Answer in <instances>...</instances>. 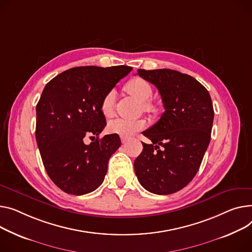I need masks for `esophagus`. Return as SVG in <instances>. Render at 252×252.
<instances>
[{
	"instance_id": "esophagus-1",
	"label": "esophagus",
	"mask_w": 252,
	"mask_h": 252,
	"mask_svg": "<svg viewBox=\"0 0 252 252\" xmlns=\"http://www.w3.org/2000/svg\"><path fill=\"white\" fill-rule=\"evenodd\" d=\"M121 141H122L123 144H125V143H126L127 139H126V138H124V137H121Z\"/></svg>"
}]
</instances>
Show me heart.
<instances>
[{"instance_id": "1", "label": "heart", "mask_w": 252, "mask_h": 252, "mask_svg": "<svg viewBox=\"0 0 252 252\" xmlns=\"http://www.w3.org/2000/svg\"><path fill=\"white\" fill-rule=\"evenodd\" d=\"M126 89L133 96L139 98L141 101L144 102V107L147 111L154 112L156 110L155 106L147 102L151 99L153 95V88L151 84L141 78L136 77L127 82L126 85ZM115 100H116V91L114 89L109 90L102 98L101 103H100V111L101 113L109 119L114 114L115 107ZM146 126V121L144 120H126V119H116L110 122L107 126V130L110 133L119 135L120 137L129 138L133 133L141 130Z\"/></svg>"}]
</instances>
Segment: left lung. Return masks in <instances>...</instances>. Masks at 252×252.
Listing matches in <instances>:
<instances>
[{
	"mask_svg": "<svg viewBox=\"0 0 252 252\" xmlns=\"http://www.w3.org/2000/svg\"><path fill=\"white\" fill-rule=\"evenodd\" d=\"M138 75L157 87L165 111L143 131L152 143H143L133 163L135 172L148 191L171 194L187 187L199 169L211 141L212 99L202 84L187 74L139 69Z\"/></svg>",
	"mask_w": 252,
	"mask_h": 252,
	"instance_id": "left-lung-1",
	"label": "left lung"
}]
</instances>
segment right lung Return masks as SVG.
I'll return each instance as SVG.
<instances>
[{
	"label": "right lung",
	"instance_id": "obj_1",
	"mask_svg": "<svg viewBox=\"0 0 252 252\" xmlns=\"http://www.w3.org/2000/svg\"><path fill=\"white\" fill-rule=\"evenodd\" d=\"M131 70L77 66L45 85L36 105L35 137L46 173L63 191L86 194L103 182L108 160L122 143L114 133L99 139L106 126L100 103ZM87 136L89 145L83 143Z\"/></svg>",
	"mask_w": 252,
	"mask_h": 252
}]
</instances>
